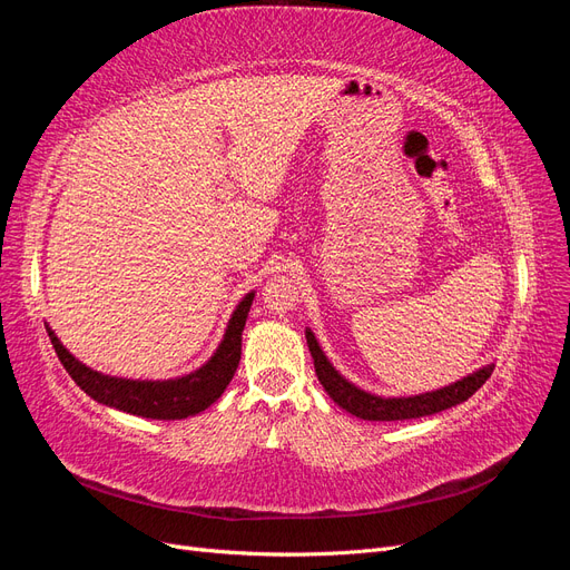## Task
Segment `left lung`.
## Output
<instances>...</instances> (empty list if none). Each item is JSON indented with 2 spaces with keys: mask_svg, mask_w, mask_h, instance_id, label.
I'll return each instance as SVG.
<instances>
[{
  "mask_svg": "<svg viewBox=\"0 0 570 570\" xmlns=\"http://www.w3.org/2000/svg\"><path fill=\"white\" fill-rule=\"evenodd\" d=\"M306 344L308 352L314 356V368L323 390L331 394V400L350 411L352 416L364 419V421H406V419H421V416H433L444 409H452L461 402L469 400L482 385H485L488 377L494 371V364H488L478 368L475 373L461 377V381L440 387L435 392H425L416 396H377L371 392L358 390L350 381L333 368L331 361L325 358L323 350L312 331H306Z\"/></svg>",
  "mask_w": 570,
  "mask_h": 570,
  "instance_id": "1",
  "label": "left lung"
}]
</instances>
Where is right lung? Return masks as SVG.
<instances>
[{"instance_id":"right-lung-1","label":"right lung","mask_w":570,"mask_h":570,"mask_svg":"<svg viewBox=\"0 0 570 570\" xmlns=\"http://www.w3.org/2000/svg\"><path fill=\"white\" fill-rule=\"evenodd\" d=\"M252 302L254 292H249V295H245L243 302L237 304L228 321L226 335H223V342L218 344L214 356L195 373L176 377V381H126V377L97 373L80 364L49 327L47 333L68 375H71L76 385L85 394H90L95 402L132 413V416L178 421L195 416V413L212 406L218 396L226 392L237 371L239 354H243V331Z\"/></svg>"}]
</instances>
